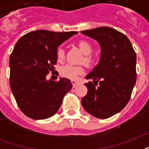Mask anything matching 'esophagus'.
Returning <instances> with one entry per match:
<instances>
[{
  "instance_id": "obj_1",
  "label": "esophagus",
  "mask_w": 149,
  "mask_h": 149,
  "mask_svg": "<svg viewBox=\"0 0 149 149\" xmlns=\"http://www.w3.org/2000/svg\"><path fill=\"white\" fill-rule=\"evenodd\" d=\"M71 82H72V86H73V87H76V86H77V85L79 84V82H78V81H72Z\"/></svg>"
}]
</instances>
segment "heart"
Returning a JSON list of instances; mask_svg holds the SVG:
<instances>
[{"label": "heart", "mask_w": 149, "mask_h": 149, "mask_svg": "<svg viewBox=\"0 0 149 149\" xmlns=\"http://www.w3.org/2000/svg\"><path fill=\"white\" fill-rule=\"evenodd\" d=\"M79 48L81 52L85 54L84 56V63L87 65H93L96 61V59L94 56L91 55L90 53L93 51V45L87 40H80L77 43ZM65 53L64 49L62 48H58L56 50V58L59 61H63L65 59ZM84 72V68L81 66H74V65H65L62 67L61 69V74L64 77L68 78L71 80H76L79 75L82 74Z\"/></svg>", "instance_id": "1"}]
</instances>
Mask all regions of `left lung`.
<instances>
[{
    "label": "left lung",
    "mask_w": 149,
    "mask_h": 149,
    "mask_svg": "<svg viewBox=\"0 0 149 149\" xmlns=\"http://www.w3.org/2000/svg\"><path fill=\"white\" fill-rule=\"evenodd\" d=\"M100 44L99 64L86 79L88 93L81 104L89 114L106 119L120 112L128 104L136 81V55L125 34L109 27L81 31ZM99 84H98V83Z\"/></svg>",
    "instance_id": "1"
}]
</instances>
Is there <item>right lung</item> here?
<instances>
[{"mask_svg":"<svg viewBox=\"0 0 149 149\" xmlns=\"http://www.w3.org/2000/svg\"><path fill=\"white\" fill-rule=\"evenodd\" d=\"M76 33L37 30L18 40L9 58V84L18 107L28 117L44 120L54 115L72 87L67 78L47 81L46 76L56 63L57 47Z\"/></svg>","mask_w":149,"mask_h":149,"instance_id":"right-lung-1","label":"right lung"}]
</instances>
